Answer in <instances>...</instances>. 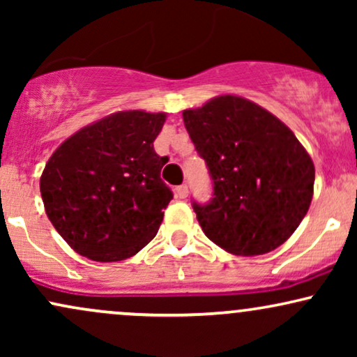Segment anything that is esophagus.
I'll return each mask as SVG.
<instances>
[{"label": "esophagus", "instance_id": "1", "mask_svg": "<svg viewBox=\"0 0 357 357\" xmlns=\"http://www.w3.org/2000/svg\"><path fill=\"white\" fill-rule=\"evenodd\" d=\"M188 186L186 184H181V186H178L176 188V196H178V198H181V199H184V198H188Z\"/></svg>", "mask_w": 357, "mask_h": 357}]
</instances>
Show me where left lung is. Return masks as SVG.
<instances>
[{"label": "left lung", "mask_w": 357, "mask_h": 357, "mask_svg": "<svg viewBox=\"0 0 357 357\" xmlns=\"http://www.w3.org/2000/svg\"><path fill=\"white\" fill-rule=\"evenodd\" d=\"M213 179L210 203H192L204 235L233 255L280 247L309 211L315 169L296 134L268 110L220 96L183 112Z\"/></svg>", "instance_id": "8db88e82"}]
</instances>
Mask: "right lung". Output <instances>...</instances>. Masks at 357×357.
Here are the masks:
<instances>
[{
    "mask_svg": "<svg viewBox=\"0 0 357 357\" xmlns=\"http://www.w3.org/2000/svg\"><path fill=\"white\" fill-rule=\"evenodd\" d=\"M166 114L122 110L75 132L40 178L48 220L70 247L96 261L136 255L161 227L173 191L154 151Z\"/></svg>",
    "mask_w": 357,
    "mask_h": 357,
    "instance_id": "obj_1",
    "label": "right lung"
}]
</instances>
